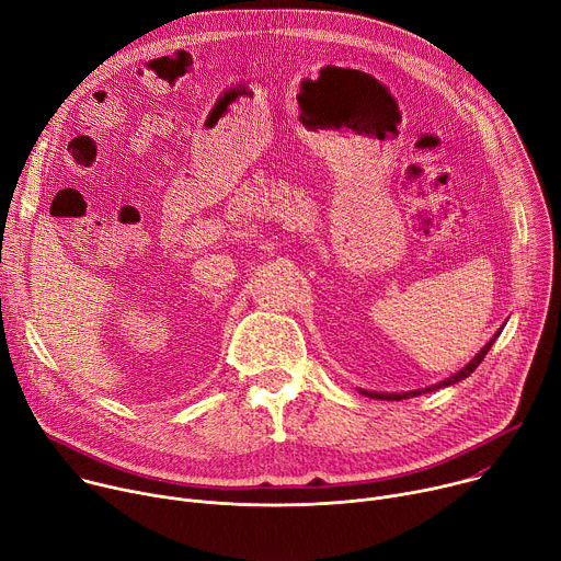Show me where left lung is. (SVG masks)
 Masks as SVG:
<instances>
[{"instance_id": "8db88e82", "label": "left lung", "mask_w": 561, "mask_h": 561, "mask_svg": "<svg viewBox=\"0 0 561 561\" xmlns=\"http://www.w3.org/2000/svg\"><path fill=\"white\" fill-rule=\"evenodd\" d=\"M500 333H502V329L491 337V342L479 351L461 370H457L455 375H450V377H446V379H442L439 383H433V386H426V388H420V390H409V392H375V390H359L362 394H366V397H373V399H394V402H399V399H411V397H417V394H422V392H433V390H437V388H446V386H453V383H457V381H461V379H466L479 364H482V359L486 357V353L491 351V346L495 344V340L500 337Z\"/></svg>"}]
</instances>
